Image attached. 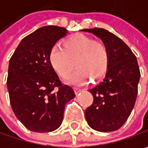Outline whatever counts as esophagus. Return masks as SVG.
<instances>
[{"label": "esophagus", "instance_id": "esophagus-1", "mask_svg": "<svg viewBox=\"0 0 148 148\" xmlns=\"http://www.w3.org/2000/svg\"><path fill=\"white\" fill-rule=\"evenodd\" d=\"M74 92H75V94H78V93L81 91V89L79 88V87H74Z\"/></svg>", "mask_w": 148, "mask_h": 148}]
</instances>
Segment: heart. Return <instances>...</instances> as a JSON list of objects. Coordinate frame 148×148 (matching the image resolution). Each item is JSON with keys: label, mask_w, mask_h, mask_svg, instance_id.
<instances>
[{"label": "heart", "mask_w": 148, "mask_h": 148, "mask_svg": "<svg viewBox=\"0 0 148 148\" xmlns=\"http://www.w3.org/2000/svg\"><path fill=\"white\" fill-rule=\"evenodd\" d=\"M49 60L53 69L64 79L69 76L76 64L78 69L68 81L83 85L89 81V76L98 79L105 74L109 66V51L102 42L76 34L66 39L63 47L54 45L49 51Z\"/></svg>", "instance_id": "obj_1"}]
</instances>
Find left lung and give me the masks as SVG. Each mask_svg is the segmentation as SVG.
I'll list each match as a JSON object with an SVG mask.
<instances>
[{
  "label": "left lung",
  "instance_id": "left-lung-1",
  "mask_svg": "<svg viewBox=\"0 0 148 148\" xmlns=\"http://www.w3.org/2000/svg\"><path fill=\"white\" fill-rule=\"evenodd\" d=\"M101 38L109 51V66L102 82L89 89L93 102L85 110L88 125L100 132L120 129L131 114L140 73L137 59L122 39L102 28L84 29Z\"/></svg>",
  "mask_w": 148,
  "mask_h": 148
}]
</instances>
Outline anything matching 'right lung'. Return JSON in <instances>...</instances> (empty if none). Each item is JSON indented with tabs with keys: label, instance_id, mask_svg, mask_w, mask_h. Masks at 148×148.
Segmentation results:
<instances>
[{
	"label": "right lung",
	"instance_id": "right-lung-1",
	"mask_svg": "<svg viewBox=\"0 0 148 148\" xmlns=\"http://www.w3.org/2000/svg\"><path fill=\"white\" fill-rule=\"evenodd\" d=\"M68 32L56 25L43 26L24 38L10 58L7 86L17 118L33 132H51L60 127L65 105L75 97L51 67L49 55Z\"/></svg>",
	"mask_w": 148,
	"mask_h": 148
}]
</instances>
